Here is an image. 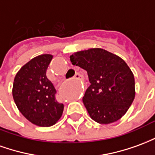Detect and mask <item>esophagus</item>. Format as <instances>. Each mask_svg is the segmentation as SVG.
I'll return each instance as SVG.
<instances>
[{"mask_svg":"<svg viewBox=\"0 0 155 155\" xmlns=\"http://www.w3.org/2000/svg\"><path fill=\"white\" fill-rule=\"evenodd\" d=\"M74 79H76V80H80L81 79V74H79V73H76V74H74Z\"/></svg>","mask_w":155,"mask_h":155,"instance_id":"esophagus-1","label":"esophagus"}]
</instances>
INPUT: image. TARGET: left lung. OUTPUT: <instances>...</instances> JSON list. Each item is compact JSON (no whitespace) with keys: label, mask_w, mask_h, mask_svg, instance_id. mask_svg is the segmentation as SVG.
Masks as SVG:
<instances>
[{"label":"left lung","mask_w":155,"mask_h":155,"mask_svg":"<svg viewBox=\"0 0 155 155\" xmlns=\"http://www.w3.org/2000/svg\"><path fill=\"white\" fill-rule=\"evenodd\" d=\"M70 60L87 71L91 85L83 103L91 119L108 124L124 116L135 97L134 76L126 62L101 48L74 52Z\"/></svg>","instance_id":"obj_1"}]
</instances>
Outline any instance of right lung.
Listing matches in <instances>:
<instances>
[{
	"label": "right lung",
	"mask_w": 155,
	"mask_h": 155,
	"mask_svg": "<svg viewBox=\"0 0 155 155\" xmlns=\"http://www.w3.org/2000/svg\"><path fill=\"white\" fill-rule=\"evenodd\" d=\"M53 55L35 56L22 66L13 82L12 95L20 112L37 126L50 127L61 119L64 105L55 98V89L46 77Z\"/></svg>",
	"instance_id": "add662e5"
}]
</instances>
